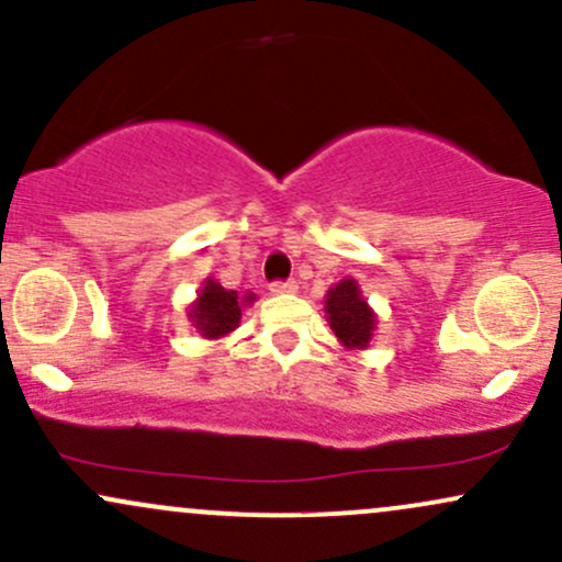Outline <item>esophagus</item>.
Returning a JSON list of instances; mask_svg holds the SVG:
<instances>
[{
    "instance_id": "34e87169",
    "label": "esophagus",
    "mask_w": 562,
    "mask_h": 562,
    "mask_svg": "<svg viewBox=\"0 0 562 562\" xmlns=\"http://www.w3.org/2000/svg\"><path fill=\"white\" fill-rule=\"evenodd\" d=\"M270 292L273 294H292V292H297V281H273L270 283Z\"/></svg>"
}]
</instances>
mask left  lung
Here are the masks:
<instances>
[{"label": "left lung", "mask_w": 562, "mask_h": 562, "mask_svg": "<svg viewBox=\"0 0 562 562\" xmlns=\"http://www.w3.org/2000/svg\"><path fill=\"white\" fill-rule=\"evenodd\" d=\"M326 321H329L334 337L348 350H366L374 337L376 315L363 300L358 281L345 279L334 283L326 294Z\"/></svg>", "instance_id": "obj_1"}]
</instances>
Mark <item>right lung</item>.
Here are the masks:
<instances>
[{"label": "right lung", "instance_id": "obj_1", "mask_svg": "<svg viewBox=\"0 0 562 562\" xmlns=\"http://www.w3.org/2000/svg\"><path fill=\"white\" fill-rule=\"evenodd\" d=\"M249 302H255V294L238 297V292H228L214 279H206L196 302L188 311V318L201 331V337L217 339L236 329L241 321V307Z\"/></svg>", "mask_w": 562, "mask_h": 562}]
</instances>
